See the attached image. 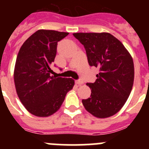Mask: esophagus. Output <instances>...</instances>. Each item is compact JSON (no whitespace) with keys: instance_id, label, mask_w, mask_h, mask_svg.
Instances as JSON below:
<instances>
[{"instance_id":"1","label":"esophagus","mask_w":149,"mask_h":149,"mask_svg":"<svg viewBox=\"0 0 149 149\" xmlns=\"http://www.w3.org/2000/svg\"><path fill=\"white\" fill-rule=\"evenodd\" d=\"M76 84H79V85H81V84H84V81L82 80H81V79H79V80L76 81Z\"/></svg>"}]
</instances>
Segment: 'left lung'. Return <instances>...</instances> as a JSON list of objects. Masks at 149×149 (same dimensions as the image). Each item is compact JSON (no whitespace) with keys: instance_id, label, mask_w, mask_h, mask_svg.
<instances>
[{"instance_id":"8db88e82","label":"left lung","mask_w":149,"mask_h":149,"mask_svg":"<svg viewBox=\"0 0 149 149\" xmlns=\"http://www.w3.org/2000/svg\"><path fill=\"white\" fill-rule=\"evenodd\" d=\"M83 45L90 66L99 68L91 94L82 100L85 109L99 118L119 112L129 97L134 81L133 58L120 41L109 33H74Z\"/></svg>"}]
</instances>
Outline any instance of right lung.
<instances>
[{
  "mask_svg": "<svg viewBox=\"0 0 149 149\" xmlns=\"http://www.w3.org/2000/svg\"><path fill=\"white\" fill-rule=\"evenodd\" d=\"M68 34L38 30L19 49L14 69L16 93L25 108L35 116L47 117L57 112L74 86L73 79L50 76L58 42Z\"/></svg>",
  "mask_w": 149,
  "mask_h": 149,
  "instance_id": "obj_1",
  "label": "right lung"
}]
</instances>
